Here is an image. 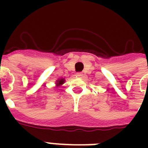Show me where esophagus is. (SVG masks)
Segmentation results:
<instances>
[{
    "label": "esophagus",
    "mask_w": 148,
    "mask_h": 148,
    "mask_svg": "<svg viewBox=\"0 0 148 148\" xmlns=\"http://www.w3.org/2000/svg\"><path fill=\"white\" fill-rule=\"evenodd\" d=\"M76 75L77 77H83V74H82V73H80V72L77 73Z\"/></svg>",
    "instance_id": "obj_1"
}]
</instances>
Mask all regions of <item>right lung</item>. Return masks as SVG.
Masks as SVG:
<instances>
[{
	"label": "right lung",
	"mask_w": 148,
	"mask_h": 148,
	"mask_svg": "<svg viewBox=\"0 0 148 148\" xmlns=\"http://www.w3.org/2000/svg\"><path fill=\"white\" fill-rule=\"evenodd\" d=\"M65 80L64 78H60L59 79V80H58L57 81V82H56V84H57V87H59V86H60L61 84H63L64 83Z\"/></svg>",
	"instance_id": "add662e5"
}]
</instances>
